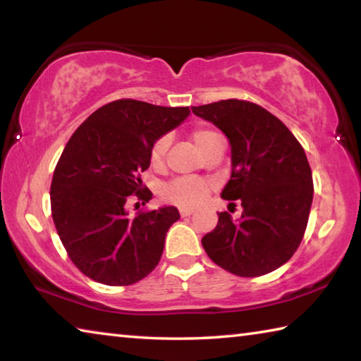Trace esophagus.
<instances>
[{"label":"esophagus","instance_id":"esophagus-1","mask_svg":"<svg viewBox=\"0 0 361 361\" xmlns=\"http://www.w3.org/2000/svg\"><path fill=\"white\" fill-rule=\"evenodd\" d=\"M192 213H194V209H180L181 216H189V215H192Z\"/></svg>","mask_w":361,"mask_h":361}]
</instances>
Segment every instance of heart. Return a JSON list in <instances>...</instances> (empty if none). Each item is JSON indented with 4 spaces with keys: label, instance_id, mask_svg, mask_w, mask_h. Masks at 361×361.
Here are the masks:
<instances>
[{
    "label": "heart",
    "instance_id": "1",
    "mask_svg": "<svg viewBox=\"0 0 361 361\" xmlns=\"http://www.w3.org/2000/svg\"><path fill=\"white\" fill-rule=\"evenodd\" d=\"M191 140L204 156L215 148L218 143L223 142L219 133L209 129V127H194L191 130ZM169 143V137L164 135L159 137L151 145L148 161L149 166L154 170H161L166 166ZM210 189L212 183L204 178H197V176H180V178H175L167 183L162 188L161 195L169 204L178 207H197L199 204L204 202V199L209 195Z\"/></svg>",
    "mask_w": 361,
    "mask_h": 361
}]
</instances>
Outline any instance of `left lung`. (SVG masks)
I'll return each instance as SVG.
<instances>
[{
    "label": "left lung",
    "mask_w": 361,
    "mask_h": 361,
    "mask_svg": "<svg viewBox=\"0 0 361 361\" xmlns=\"http://www.w3.org/2000/svg\"><path fill=\"white\" fill-rule=\"evenodd\" d=\"M191 109L229 138L232 173L221 197L243 209L237 223L218 213L216 228L202 237L207 255L239 277L276 271L298 250L312 205V170L301 143L253 102L228 99Z\"/></svg>",
    "instance_id": "8db88e82"
}]
</instances>
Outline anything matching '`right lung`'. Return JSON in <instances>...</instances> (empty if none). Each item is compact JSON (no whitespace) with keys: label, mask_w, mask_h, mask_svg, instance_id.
Returning a JSON list of instances; mask_svg holds the SVG:
<instances>
[{"label":"right lung","mask_w":361,"mask_h":361,"mask_svg":"<svg viewBox=\"0 0 361 361\" xmlns=\"http://www.w3.org/2000/svg\"><path fill=\"white\" fill-rule=\"evenodd\" d=\"M189 114L121 99L85 119L66 143L51 183V212L70 259L84 276L109 286L145 279L161 261L175 207L127 216L132 199L148 202L142 183L151 145Z\"/></svg>","instance_id":"add662e5"}]
</instances>
